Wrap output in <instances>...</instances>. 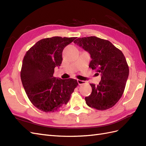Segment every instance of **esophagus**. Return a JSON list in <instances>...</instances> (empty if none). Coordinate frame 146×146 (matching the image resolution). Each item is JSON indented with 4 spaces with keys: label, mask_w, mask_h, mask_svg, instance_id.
<instances>
[{
    "label": "esophagus",
    "mask_w": 146,
    "mask_h": 146,
    "mask_svg": "<svg viewBox=\"0 0 146 146\" xmlns=\"http://www.w3.org/2000/svg\"><path fill=\"white\" fill-rule=\"evenodd\" d=\"M77 82H78V85H83V84H84V83H85V81H84V80H77Z\"/></svg>",
    "instance_id": "esophagus-1"
}]
</instances>
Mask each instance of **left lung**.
Returning <instances> with one entry per match:
<instances>
[{"instance_id": "obj_1", "label": "left lung", "mask_w": 146, "mask_h": 146, "mask_svg": "<svg viewBox=\"0 0 146 146\" xmlns=\"http://www.w3.org/2000/svg\"><path fill=\"white\" fill-rule=\"evenodd\" d=\"M74 42L89 52V67L101 74L99 85L90 84L92 92L85 98L86 104L98 110L113 107L122 97L129 74L123 53L111 42L96 36L79 38Z\"/></svg>"}]
</instances>
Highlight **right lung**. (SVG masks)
Instances as JSON below:
<instances>
[{"instance_id": "right-lung-1", "label": "right lung", "mask_w": 146, "mask_h": 146, "mask_svg": "<svg viewBox=\"0 0 146 146\" xmlns=\"http://www.w3.org/2000/svg\"><path fill=\"white\" fill-rule=\"evenodd\" d=\"M76 38L42 39L26 52L21 71L22 83L31 102L41 111L53 113L67 104L78 85L75 79L54 76L55 68L63 61L64 48Z\"/></svg>"}]
</instances>
